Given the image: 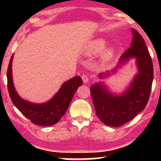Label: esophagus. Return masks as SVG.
Returning a JSON list of instances; mask_svg holds the SVG:
<instances>
[{
	"instance_id": "34e87169",
	"label": "esophagus",
	"mask_w": 161,
	"mask_h": 161,
	"mask_svg": "<svg viewBox=\"0 0 161 161\" xmlns=\"http://www.w3.org/2000/svg\"><path fill=\"white\" fill-rule=\"evenodd\" d=\"M81 78H82V80L84 83H89V77H88L86 75H83L81 76Z\"/></svg>"
}]
</instances>
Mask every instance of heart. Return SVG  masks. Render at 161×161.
I'll return each mask as SVG.
<instances>
[{
	"mask_svg": "<svg viewBox=\"0 0 161 161\" xmlns=\"http://www.w3.org/2000/svg\"><path fill=\"white\" fill-rule=\"evenodd\" d=\"M105 46V41L102 38L94 39L88 43L84 50V55L86 56H92L100 52ZM116 50L114 47H108L104 48L101 52L100 58L103 61H108L113 58L115 55Z\"/></svg>",
	"mask_w": 161,
	"mask_h": 161,
	"instance_id": "1",
	"label": "heart"
}]
</instances>
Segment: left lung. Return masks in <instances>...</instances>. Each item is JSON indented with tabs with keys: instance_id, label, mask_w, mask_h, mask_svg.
I'll return each instance as SVG.
<instances>
[{
	"instance_id": "left-lung-1",
	"label": "left lung",
	"mask_w": 161,
	"mask_h": 161,
	"mask_svg": "<svg viewBox=\"0 0 161 161\" xmlns=\"http://www.w3.org/2000/svg\"><path fill=\"white\" fill-rule=\"evenodd\" d=\"M130 47L120 57L117 65L110 71L98 75L100 80L116 74L130 60L135 58L138 73L121 93L110 89L103 81L94 83L90 91L97 116L110 127H119L128 122L146 107L153 80V65L145 42L133 29Z\"/></svg>"
}]
</instances>
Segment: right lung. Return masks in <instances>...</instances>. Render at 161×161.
<instances>
[{
	"label": "right lung",
	"mask_w": 161,
	"mask_h": 161,
	"mask_svg": "<svg viewBox=\"0 0 161 161\" xmlns=\"http://www.w3.org/2000/svg\"><path fill=\"white\" fill-rule=\"evenodd\" d=\"M11 57L7 69V86L11 100L15 107L34 124L41 126H51L56 124L64 115L75 93L83 84L80 76L65 81L53 97L47 102L35 103L24 100L15 89L12 78V61Z\"/></svg>",
	"instance_id": "right-lung-1"
}]
</instances>
